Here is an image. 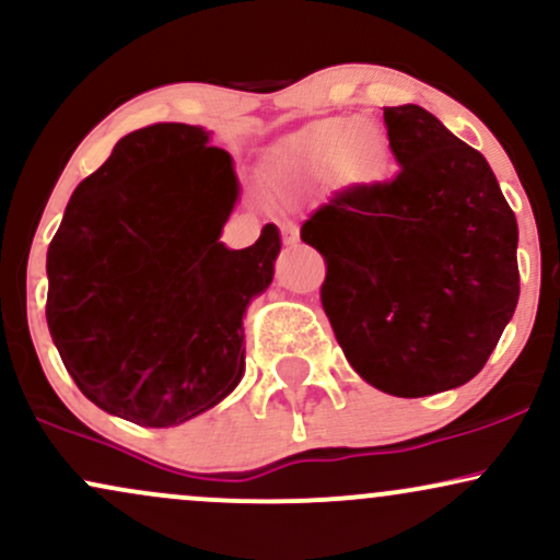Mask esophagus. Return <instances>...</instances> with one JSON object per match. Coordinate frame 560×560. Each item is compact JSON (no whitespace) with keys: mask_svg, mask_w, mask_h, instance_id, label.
I'll list each match as a JSON object with an SVG mask.
<instances>
[{"mask_svg":"<svg viewBox=\"0 0 560 560\" xmlns=\"http://www.w3.org/2000/svg\"><path fill=\"white\" fill-rule=\"evenodd\" d=\"M281 234H284L287 244H294L300 240V229L294 226V223H284V226H281Z\"/></svg>","mask_w":560,"mask_h":560,"instance_id":"obj_1","label":"esophagus"}]
</instances>
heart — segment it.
Returning a JSON list of instances; mask_svg holds the SVG:
<instances>
[{
    "mask_svg": "<svg viewBox=\"0 0 560 560\" xmlns=\"http://www.w3.org/2000/svg\"><path fill=\"white\" fill-rule=\"evenodd\" d=\"M273 176L287 186L316 184L337 173L352 189H376L392 171L384 131L371 120L329 118L287 139L273 152Z\"/></svg>",
    "mask_w": 560,
    "mask_h": 560,
    "instance_id": "1",
    "label": "heart"
}]
</instances>
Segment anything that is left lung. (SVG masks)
I'll return each mask as SVG.
<instances>
[{"label":"left lung","instance_id":"1","mask_svg":"<svg viewBox=\"0 0 560 560\" xmlns=\"http://www.w3.org/2000/svg\"><path fill=\"white\" fill-rule=\"evenodd\" d=\"M400 173L302 223L320 302L371 387L427 397L485 369L518 302V226L481 152L419 105L384 107Z\"/></svg>","mask_w":560,"mask_h":560}]
</instances>
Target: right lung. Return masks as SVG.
Returning <instances> with one entry per match:
<instances>
[{
    "instance_id": "add662e5",
    "label": "right lung",
    "mask_w": 560,
    "mask_h": 560,
    "mask_svg": "<svg viewBox=\"0 0 560 560\" xmlns=\"http://www.w3.org/2000/svg\"><path fill=\"white\" fill-rule=\"evenodd\" d=\"M213 131L155 124L126 133L83 178L47 249V324L68 374L105 413L168 429L244 376V313L273 281V223L231 249L234 158Z\"/></svg>"
}]
</instances>
